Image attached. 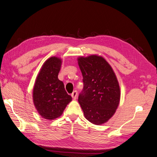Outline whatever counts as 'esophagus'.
<instances>
[{"mask_svg":"<svg viewBox=\"0 0 157 157\" xmlns=\"http://www.w3.org/2000/svg\"><path fill=\"white\" fill-rule=\"evenodd\" d=\"M71 97H73V99H76L77 97H78V92L76 90H74L71 94Z\"/></svg>","mask_w":157,"mask_h":157,"instance_id":"esophagus-1","label":"esophagus"}]
</instances>
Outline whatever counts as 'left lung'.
<instances>
[{
	"label": "left lung",
	"mask_w": 157,
	"mask_h": 157,
	"mask_svg": "<svg viewBox=\"0 0 157 157\" xmlns=\"http://www.w3.org/2000/svg\"><path fill=\"white\" fill-rule=\"evenodd\" d=\"M78 61L84 82L79 103L89 122L103 124L112 117L119 105L121 90L117 78L102 56H82Z\"/></svg>",
	"instance_id": "obj_1"
}]
</instances>
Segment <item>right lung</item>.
Returning <instances> with one entry per match:
<instances>
[{
	"instance_id": "add662e5",
	"label": "right lung",
	"mask_w": 157,
	"mask_h": 157,
	"mask_svg": "<svg viewBox=\"0 0 157 157\" xmlns=\"http://www.w3.org/2000/svg\"><path fill=\"white\" fill-rule=\"evenodd\" d=\"M61 64L60 58H48L40 69L33 87L35 108L42 118L49 121L60 117L72 100L64 89L63 82L58 78Z\"/></svg>"
}]
</instances>
